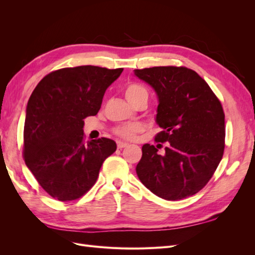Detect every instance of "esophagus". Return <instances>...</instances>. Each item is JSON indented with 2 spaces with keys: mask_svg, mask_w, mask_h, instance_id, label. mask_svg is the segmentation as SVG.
Masks as SVG:
<instances>
[{
  "mask_svg": "<svg viewBox=\"0 0 255 255\" xmlns=\"http://www.w3.org/2000/svg\"><path fill=\"white\" fill-rule=\"evenodd\" d=\"M117 146H118V149H123V148H127V146H128V143L122 142V141H117Z\"/></svg>",
  "mask_w": 255,
  "mask_h": 255,
  "instance_id": "esophagus-1",
  "label": "esophagus"
}]
</instances>
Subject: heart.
Masks as SVG:
<instances>
[{"instance_id": "obj_1", "label": "heart", "mask_w": 255, "mask_h": 255, "mask_svg": "<svg viewBox=\"0 0 255 255\" xmlns=\"http://www.w3.org/2000/svg\"><path fill=\"white\" fill-rule=\"evenodd\" d=\"M125 94L127 100L130 104H133L141 97L148 98V92H146V90L142 86H140L139 84L136 83L128 84L126 88ZM141 130L142 127L140 125H138V123H129V125H123L118 127L115 129V134L123 138V139L130 140L134 139L136 137V134L141 132Z\"/></svg>"}]
</instances>
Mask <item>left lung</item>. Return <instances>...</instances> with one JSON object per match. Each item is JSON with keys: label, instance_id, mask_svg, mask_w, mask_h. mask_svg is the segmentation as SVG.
Masks as SVG:
<instances>
[{"label": "left lung", "instance_id": "1", "mask_svg": "<svg viewBox=\"0 0 255 255\" xmlns=\"http://www.w3.org/2000/svg\"><path fill=\"white\" fill-rule=\"evenodd\" d=\"M134 74L156 92L155 141L165 153L145 143L136 166L140 182L169 201L197 194L211 180L225 150V113L207 83L185 67L136 69ZM161 145V144H157Z\"/></svg>", "mask_w": 255, "mask_h": 255}]
</instances>
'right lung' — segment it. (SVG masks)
Segmentation results:
<instances>
[{"instance_id": "right-lung-1", "label": "right lung", "mask_w": 255, "mask_h": 255, "mask_svg": "<svg viewBox=\"0 0 255 255\" xmlns=\"http://www.w3.org/2000/svg\"><path fill=\"white\" fill-rule=\"evenodd\" d=\"M123 69L64 68L45 75L26 106L23 157L54 199L72 201L94 186L103 161L117 149L109 138L84 142V119L101 109Z\"/></svg>"}]
</instances>
